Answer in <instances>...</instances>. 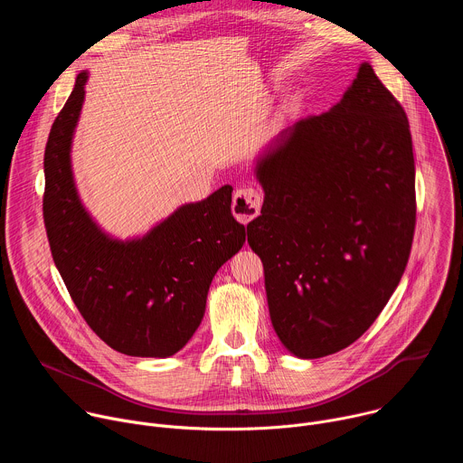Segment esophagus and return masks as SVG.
I'll return each mask as SVG.
<instances>
[{"label":"esophagus","instance_id":"1","mask_svg":"<svg viewBox=\"0 0 463 463\" xmlns=\"http://www.w3.org/2000/svg\"><path fill=\"white\" fill-rule=\"evenodd\" d=\"M261 195L254 188H240L232 197V214L238 222L249 223L260 214Z\"/></svg>","mask_w":463,"mask_h":463}]
</instances>
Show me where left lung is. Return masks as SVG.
<instances>
[{
    "label": "left lung",
    "mask_w": 463,
    "mask_h": 463,
    "mask_svg": "<svg viewBox=\"0 0 463 463\" xmlns=\"http://www.w3.org/2000/svg\"><path fill=\"white\" fill-rule=\"evenodd\" d=\"M261 258L280 343L318 359L355 343L398 288L416 225L409 118L363 61L341 102L297 120L256 161Z\"/></svg>",
    "instance_id": "obj_1"
}]
</instances>
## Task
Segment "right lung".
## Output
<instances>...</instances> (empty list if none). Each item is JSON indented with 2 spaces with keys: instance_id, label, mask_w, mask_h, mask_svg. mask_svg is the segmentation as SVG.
<instances>
[{
  "instance_id": "right-lung-1",
  "label": "right lung",
  "mask_w": 463,
  "mask_h": 463,
  "mask_svg": "<svg viewBox=\"0 0 463 463\" xmlns=\"http://www.w3.org/2000/svg\"><path fill=\"white\" fill-rule=\"evenodd\" d=\"M90 73L52 122L43 156V222L75 306L93 332L131 357H170L202 324L211 282L245 243L231 213L232 186L181 205L145 236L118 240L104 232L77 192L71 143Z\"/></svg>"
}]
</instances>
